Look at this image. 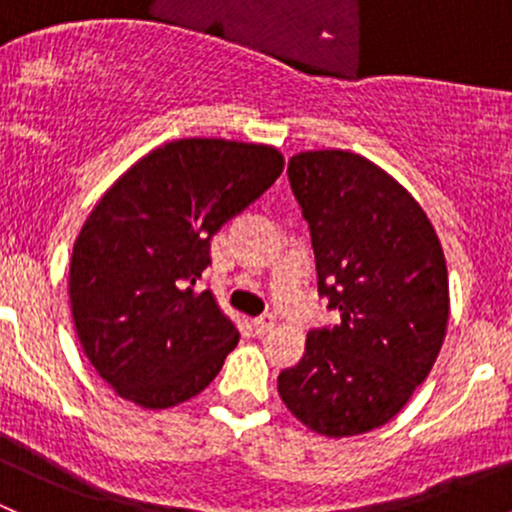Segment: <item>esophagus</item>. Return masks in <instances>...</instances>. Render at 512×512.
<instances>
[{
    "label": "esophagus",
    "instance_id": "34e87169",
    "mask_svg": "<svg viewBox=\"0 0 512 512\" xmlns=\"http://www.w3.org/2000/svg\"><path fill=\"white\" fill-rule=\"evenodd\" d=\"M252 327H255L257 334H270V332H275L277 319L272 317V314H265V317H257L255 322H252Z\"/></svg>",
    "mask_w": 512,
    "mask_h": 512
}]
</instances>
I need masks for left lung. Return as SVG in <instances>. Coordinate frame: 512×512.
Masks as SVG:
<instances>
[{"instance_id": "left-lung-1", "label": "left lung", "mask_w": 512, "mask_h": 512, "mask_svg": "<svg viewBox=\"0 0 512 512\" xmlns=\"http://www.w3.org/2000/svg\"><path fill=\"white\" fill-rule=\"evenodd\" d=\"M287 173L319 292L342 319L307 334L277 391L309 431L359 436L399 414L436 364L451 314L446 257L414 195L369 158L302 151Z\"/></svg>"}]
</instances>
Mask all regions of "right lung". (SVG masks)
I'll return each instance as SVG.
<instances>
[{"instance_id":"1","label":"right lung","mask_w":512,"mask_h":512,"mask_svg":"<svg viewBox=\"0 0 512 512\" xmlns=\"http://www.w3.org/2000/svg\"><path fill=\"white\" fill-rule=\"evenodd\" d=\"M285 168L265 143L178 138L138 158L74 242L69 299L84 354L121 399L170 409L198 396L240 332L210 289V237Z\"/></svg>"}]
</instances>
